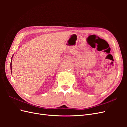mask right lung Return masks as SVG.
<instances>
[{
    "label": "right lung",
    "mask_w": 127,
    "mask_h": 127,
    "mask_svg": "<svg viewBox=\"0 0 127 127\" xmlns=\"http://www.w3.org/2000/svg\"><path fill=\"white\" fill-rule=\"evenodd\" d=\"M10 69H11V63H10Z\"/></svg>",
    "instance_id": "obj_1"
}]
</instances>
